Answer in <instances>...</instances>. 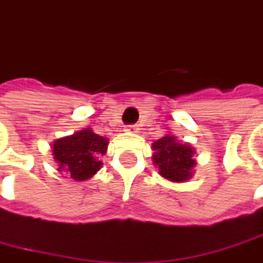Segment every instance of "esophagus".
I'll list each match as a JSON object with an SVG mask.
<instances>
[{
  "label": "esophagus",
  "mask_w": 263,
  "mask_h": 263,
  "mask_svg": "<svg viewBox=\"0 0 263 263\" xmlns=\"http://www.w3.org/2000/svg\"><path fill=\"white\" fill-rule=\"evenodd\" d=\"M125 131H128V132H138V126H137V125H128Z\"/></svg>",
  "instance_id": "esophagus-1"
}]
</instances>
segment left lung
Wrapping results in <instances>:
<instances>
[{
	"label": "left lung",
	"instance_id": "8db88e82",
	"mask_svg": "<svg viewBox=\"0 0 263 263\" xmlns=\"http://www.w3.org/2000/svg\"><path fill=\"white\" fill-rule=\"evenodd\" d=\"M153 161L160 175L172 182H185L194 175L195 151L189 144H182L173 135H164L153 142Z\"/></svg>",
	"mask_w": 263,
	"mask_h": 263
}]
</instances>
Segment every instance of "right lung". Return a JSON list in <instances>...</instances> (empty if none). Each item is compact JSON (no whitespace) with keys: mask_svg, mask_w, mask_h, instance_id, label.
Returning <instances> with one entry per match:
<instances>
[{"mask_svg":"<svg viewBox=\"0 0 263 263\" xmlns=\"http://www.w3.org/2000/svg\"><path fill=\"white\" fill-rule=\"evenodd\" d=\"M107 140L90 128L81 129L69 137L53 142V159L58 170L74 180H87L102 167L100 157L106 154Z\"/></svg>","mask_w":263,"mask_h":263,"instance_id":"right-lung-1","label":"right lung"}]
</instances>
